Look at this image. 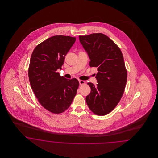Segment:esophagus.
I'll list each match as a JSON object with an SVG mask.
<instances>
[{"label":"esophagus","mask_w":158,"mask_h":158,"mask_svg":"<svg viewBox=\"0 0 158 158\" xmlns=\"http://www.w3.org/2000/svg\"><path fill=\"white\" fill-rule=\"evenodd\" d=\"M79 84H80V85H84V84L85 83V81H81V80H79Z\"/></svg>","instance_id":"esophagus-1"}]
</instances>
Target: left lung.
Instances as JSON below:
<instances>
[{
	"instance_id": "1",
	"label": "left lung",
	"mask_w": 158,
	"mask_h": 158,
	"mask_svg": "<svg viewBox=\"0 0 158 158\" xmlns=\"http://www.w3.org/2000/svg\"><path fill=\"white\" fill-rule=\"evenodd\" d=\"M79 37L90 60V67L98 70L97 85L87 83L91 92L86 97L87 104L94 114L107 115L118 105L124 93L127 73L123 54L120 48L104 34Z\"/></svg>"
}]
</instances>
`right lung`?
<instances>
[{
  "label": "right lung",
  "mask_w": 158,
  "mask_h": 158,
  "mask_svg": "<svg viewBox=\"0 0 158 158\" xmlns=\"http://www.w3.org/2000/svg\"><path fill=\"white\" fill-rule=\"evenodd\" d=\"M75 41L76 38L69 36H54L39 44L31 57L28 77L31 88L39 103L54 114L67 110L79 86L76 78L67 79L57 72Z\"/></svg>",
  "instance_id": "add662e5"
}]
</instances>
